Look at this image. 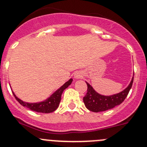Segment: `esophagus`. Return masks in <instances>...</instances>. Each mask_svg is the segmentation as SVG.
<instances>
[{
    "label": "esophagus",
    "instance_id": "obj_1",
    "mask_svg": "<svg viewBox=\"0 0 147 147\" xmlns=\"http://www.w3.org/2000/svg\"><path fill=\"white\" fill-rule=\"evenodd\" d=\"M82 77H83V74H82V72H80V71H77V72L74 74V78L75 80H79V79H81Z\"/></svg>",
    "mask_w": 147,
    "mask_h": 147
}]
</instances>
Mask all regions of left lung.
<instances>
[{"instance_id": "obj_1", "label": "left lung", "mask_w": 147, "mask_h": 147, "mask_svg": "<svg viewBox=\"0 0 147 147\" xmlns=\"http://www.w3.org/2000/svg\"><path fill=\"white\" fill-rule=\"evenodd\" d=\"M133 82V77L128 86L122 91L111 96H104L96 92L93 86L86 82L88 89L86 96L83 98L84 103L88 110L93 112H103L112 109L123 102L131 88Z\"/></svg>"}]
</instances>
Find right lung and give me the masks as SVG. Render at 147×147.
<instances>
[{
    "instance_id": "1",
    "label": "right lung",
    "mask_w": 147,
    "mask_h": 147,
    "mask_svg": "<svg viewBox=\"0 0 147 147\" xmlns=\"http://www.w3.org/2000/svg\"><path fill=\"white\" fill-rule=\"evenodd\" d=\"M72 80H73L72 78L70 79L63 86H61L60 88H58L53 94H51V96L47 98L44 101H42V102H25V101H23L22 100L19 99L18 97H17V96H16L15 93L13 91H12V93H13L16 100L24 107L28 108L30 110L37 112L51 113L54 112L59 106L61 100V95H62L63 92L72 84Z\"/></svg>"
}]
</instances>
